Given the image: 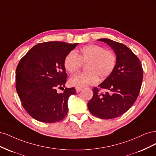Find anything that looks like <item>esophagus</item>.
<instances>
[{
    "label": "esophagus",
    "mask_w": 156,
    "mask_h": 156,
    "mask_svg": "<svg viewBox=\"0 0 156 156\" xmlns=\"http://www.w3.org/2000/svg\"><path fill=\"white\" fill-rule=\"evenodd\" d=\"M75 89H76V92H77V93H78V92H79L81 90H82V88H81V87H76V88H75Z\"/></svg>",
    "instance_id": "obj_1"
}]
</instances>
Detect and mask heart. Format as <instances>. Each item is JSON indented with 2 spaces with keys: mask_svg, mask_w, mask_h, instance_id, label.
Wrapping results in <instances>:
<instances>
[{
  "mask_svg": "<svg viewBox=\"0 0 156 156\" xmlns=\"http://www.w3.org/2000/svg\"><path fill=\"white\" fill-rule=\"evenodd\" d=\"M117 63V57L114 51L105 49L96 44L84 46L79 50L70 52L64 58V66L69 73H74L86 64V72L75 74L70 78L72 86L83 87L95 84L99 77L105 79L114 72Z\"/></svg>",
  "mask_w": 156,
  "mask_h": 156,
  "instance_id": "heart-1",
  "label": "heart"
}]
</instances>
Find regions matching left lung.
Instances as JSON below:
<instances>
[{
    "label": "left lung",
    "mask_w": 156,
    "mask_h": 156,
    "mask_svg": "<svg viewBox=\"0 0 156 156\" xmlns=\"http://www.w3.org/2000/svg\"><path fill=\"white\" fill-rule=\"evenodd\" d=\"M98 40L114 50L117 63L114 72L100 88H93V97L87 105L94 116L111 119L123 115L135 102L142 84L143 69L139 58L125 45L107 38ZM101 89L109 91L103 94L100 92Z\"/></svg>",
    "instance_id": "1"
}]
</instances>
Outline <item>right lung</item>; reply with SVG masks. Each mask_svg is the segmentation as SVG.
Returning a JSON list of instances; mask_svg holds the SVG:
<instances>
[{
  "label": "right lung",
  "mask_w": 156,
  "mask_h": 156,
  "mask_svg": "<svg viewBox=\"0 0 156 156\" xmlns=\"http://www.w3.org/2000/svg\"><path fill=\"white\" fill-rule=\"evenodd\" d=\"M77 44L40 43L20 60L16 73V90L23 107L33 119L54 123L66 116L68 98L76 90L66 88L58 93L56 90L65 86L67 73L64 60Z\"/></svg>",
  "instance_id": "1"
}]
</instances>
